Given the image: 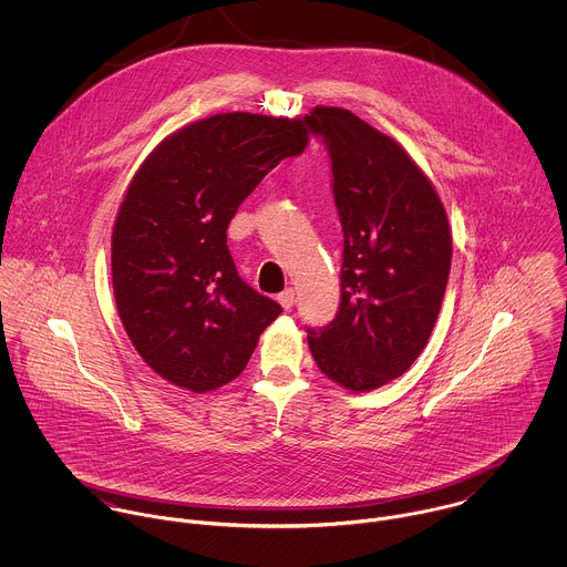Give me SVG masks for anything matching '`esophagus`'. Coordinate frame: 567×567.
Segmentation results:
<instances>
[{"label": "esophagus", "instance_id": "34e87169", "mask_svg": "<svg viewBox=\"0 0 567 567\" xmlns=\"http://www.w3.org/2000/svg\"><path fill=\"white\" fill-rule=\"evenodd\" d=\"M277 301L281 303V308H284V310H290V308L295 306V290H292V288L284 290L281 295H277Z\"/></svg>", "mask_w": 567, "mask_h": 567}]
</instances>
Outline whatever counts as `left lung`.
Returning a JSON list of instances; mask_svg holds the SVG:
<instances>
[{
  "mask_svg": "<svg viewBox=\"0 0 567 567\" xmlns=\"http://www.w3.org/2000/svg\"><path fill=\"white\" fill-rule=\"evenodd\" d=\"M323 137L344 248L340 308L308 329L315 362L364 393L404 375L434 329L452 266L445 207L404 148L347 109L306 115Z\"/></svg>",
  "mask_w": 567,
  "mask_h": 567,
  "instance_id": "8db88e82",
  "label": "left lung"
}]
</instances>
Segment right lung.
Listing matches in <instances>:
<instances>
[{"mask_svg":"<svg viewBox=\"0 0 567 567\" xmlns=\"http://www.w3.org/2000/svg\"><path fill=\"white\" fill-rule=\"evenodd\" d=\"M308 146L306 120L220 113L167 135L135 172L111 238L122 324L163 380L207 393L236 380L281 306L236 270L227 229L244 198Z\"/></svg>","mask_w":567,"mask_h":567,"instance_id":"right-lung-1","label":"right lung"}]
</instances>
